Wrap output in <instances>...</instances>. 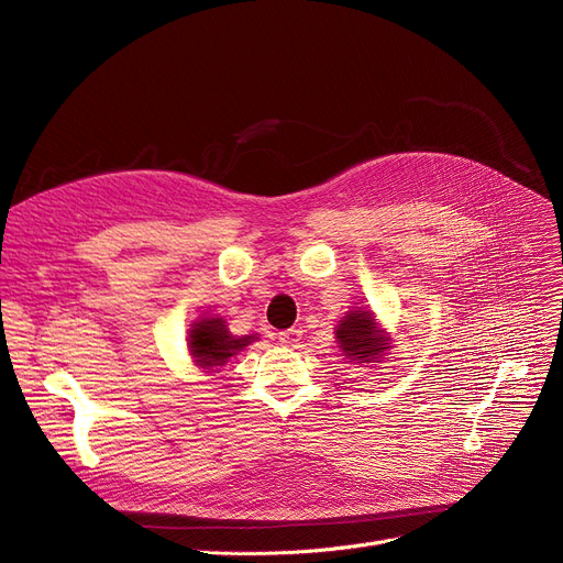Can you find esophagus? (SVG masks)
I'll use <instances>...</instances> for the list:
<instances>
[{
    "instance_id": "1",
    "label": "esophagus",
    "mask_w": 563,
    "mask_h": 563,
    "mask_svg": "<svg viewBox=\"0 0 563 563\" xmlns=\"http://www.w3.org/2000/svg\"><path fill=\"white\" fill-rule=\"evenodd\" d=\"M301 333H303V331H299V329H287V331L278 333V340H280L283 344H287V346H297V344L301 342Z\"/></svg>"
}]
</instances>
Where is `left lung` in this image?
I'll return each mask as SVG.
<instances>
[{"mask_svg":"<svg viewBox=\"0 0 563 563\" xmlns=\"http://www.w3.org/2000/svg\"><path fill=\"white\" fill-rule=\"evenodd\" d=\"M335 342L346 363H380L390 349V338L383 331L372 310H349L335 329Z\"/></svg>","mask_w":563,"mask_h":563,"instance_id":"1","label":"left lung"}]
</instances>
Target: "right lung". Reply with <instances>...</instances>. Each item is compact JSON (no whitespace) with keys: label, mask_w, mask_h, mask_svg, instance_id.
Returning a JSON list of instances; mask_svg holds the SVG:
<instances>
[{"label":"right lung","mask_w":563,"mask_h":563,"mask_svg":"<svg viewBox=\"0 0 563 563\" xmlns=\"http://www.w3.org/2000/svg\"><path fill=\"white\" fill-rule=\"evenodd\" d=\"M255 335H244V338H234L223 317H200L198 321L191 323L189 329V353L194 363L202 372H217L223 367L232 356H236L244 346H249Z\"/></svg>","instance_id":"obj_1"}]
</instances>
